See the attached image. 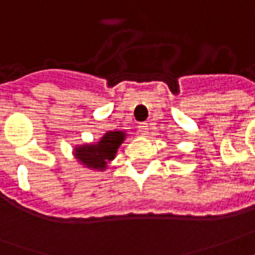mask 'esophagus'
I'll return each mask as SVG.
<instances>
[{
	"label": "esophagus",
	"mask_w": 255,
	"mask_h": 255,
	"mask_svg": "<svg viewBox=\"0 0 255 255\" xmlns=\"http://www.w3.org/2000/svg\"><path fill=\"white\" fill-rule=\"evenodd\" d=\"M138 131H139L141 135H148V132H149V124L148 123H141L138 126Z\"/></svg>",
	"instance_id": "34e87169"
}]
</instances>
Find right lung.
Here are the masks:
<instances>
[{
	"mask_svg": "<svg viewBox=\"0 0 255 255\" xmlns=\"http://www.w3.org/2000/svg\"><path fill=\"white\" fill-rule=\"evenodd\" d=\"M126 138V134L121 131H110L103 135L98 143L82 145L75 148L77 159L88 167L103 170L107 163L113 160L117 149Z\"/></svg>",
	"mask_w": 255,
	"mask_h": 255,
	"instance_id": "add662e5",
	"label": "right lung"
}]
</instances>
